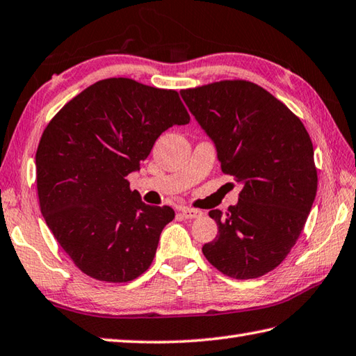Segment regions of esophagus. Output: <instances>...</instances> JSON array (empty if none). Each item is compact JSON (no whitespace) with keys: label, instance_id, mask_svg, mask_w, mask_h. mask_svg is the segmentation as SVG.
<instances>
[{"label":"esophagus","instance_id":"esophagus-1","mask_svg":"<svg viewBox=\"0 0 356 356\" xmlns=\"http://www.w3.org/2000/svg\"><path fill=\"white\" fill-rule=\"evenodd\" d=\"M181 215H183V218L186 219H196V218H201L202 216V211L198 210V209H183L181 210Z\"/></svg>","mask_w":356,"mask_h":356}]
</instances>
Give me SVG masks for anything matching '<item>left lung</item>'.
Returning <instances> with one entry per match:
<instances>
[{"instance_id":"left-lung-1","label":"left lung","mask_w":356,"mask_h":356,"mask_svg":"<svg viewBox=\"0 0 356 356\" xmlns=\"http://www.w3.org/2000/svg\"><path fill=\"white\" fill-rule=\"evenodd\" d=\"M215 141L220 169L243 187L228 211L211 210L218 234L205 259L247 280L277 268L302 234L317 195L314 146L302 120L248 81H220L181 91Z\"/></svg>"}]
</instances>
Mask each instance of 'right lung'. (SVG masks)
Listing matches in <instances>:
<instances>
[{"label": "right lung", "mask_w": 356, "mask_h": 356, "mask_svg": "<svg viewBox=\"0 0 356 356\" xmlns=\"http://www.w3.org/2000/svg\"><path fill=\"white\" fill-rule=\"evenodd\" d=\"M188 122L175 90L111 77L77 94L47 124L36 151L39 207L83 274L124 283L151 266L175 211L145 204L126 177L165 129Z\"/></svg>", "instance_id": "1"}]
</instances>
